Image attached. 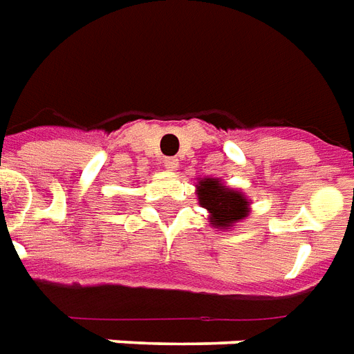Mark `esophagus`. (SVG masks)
Instances as JSON below:
<instances>
[{"label":"esophagus","mask_w":354,"mask_h":354,"mask_svg":"<svg viewBox=\"0 0 354 354\" xmlns=\"http://www.w3.org/2000/svg\"><path fill=\"white\" fill-rule=\"evenodd\" d=\"M163 167H165V169H169V171H178L180 163H178L176 158H165L163 159Z\"/></svg>","instance_id":"1"}]
</instances>
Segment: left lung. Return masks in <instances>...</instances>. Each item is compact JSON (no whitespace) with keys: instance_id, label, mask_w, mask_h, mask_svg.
Segmentation results:
<instances>
[{"instance_id":"8db88e82","label":"left lung","mask_w":354,"mask_h":354,"mask_svg":"<svg viewBox=\"0 0 354 354\" xmlns=\"http://www.w3.org/2000/svg\"><path fill=\"white\" fill-rule=\"evenodd\" d=\"M198 202L209 212V223L221 228H228L249 213L247 198L234 189L226 187L219 180L206 178L198 182Z\"/></svg>"}]
</instances>
